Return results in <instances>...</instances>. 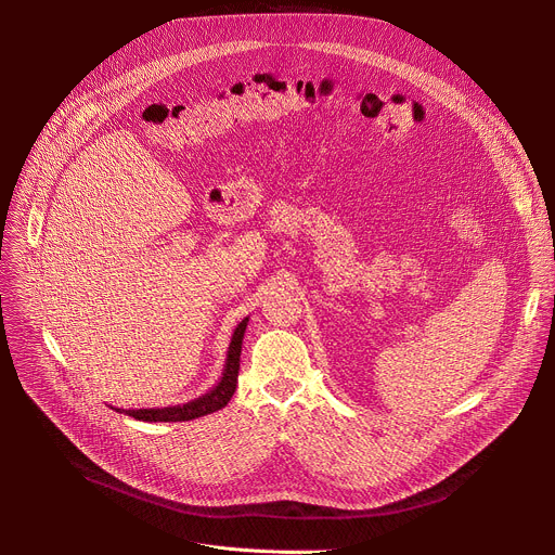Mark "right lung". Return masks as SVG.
I'll use <instances>...</instances> for the list:
<instances>
[{
	"label": "right lung",
	"instance_id": "add662e5",
	"mask_svg": "<svg viewBox=\"0 0 555 555\" xmlns=\"http://www.w3.org/2000/svg\"><path fill=\"white\" fill-rule=\"evenodd\" d=\"M248 327V319H244L240 325H236L230 345H228V353H225V364L221 371L219 382L199 398L186 402V404H178V406H165V409H114L116 413H125L133 420L140 422H191L204 415H210L219 409H223L230 398L234 395L236 388V375H240V358H242V343H244V334Z\"/></svg>",
	"mask_w": 555,
	"mask_h": 555
}]
</instances>
